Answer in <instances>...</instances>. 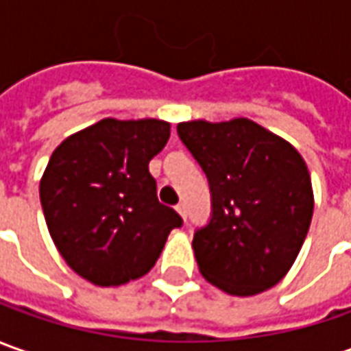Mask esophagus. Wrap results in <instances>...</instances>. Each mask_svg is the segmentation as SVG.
<instances>
[{"label":"esophagus","instance_id":"1","mask_svg":"<svg viewBox=\"0 0 351 351\" xmlns=\"http://www.w3.org/2000/svg\"><path fill=\"white\" fill-rule=\"evenodd\" d=\"M176 212H178V215L186 221V206H184V204H178V206H176Z\"/></svg>","mask_w":351,"mask_h":351}]
</instances>
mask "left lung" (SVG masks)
<instances>
[{
  "label": "left lung",
  "instance_id": "left-lung-1",
  "mask_svg": "<svg viewBox=\"0 0 351 351\" xmlns=\"http://www.w3.org/2000/svg\"><path fill=\"white\" fill-rule=\"evenodd\" d=\"M176 130L212 188V219L192 241L199 274L229 295L274 287L293 266L313 217L305 159L248 118L190 120Z\"/></svg>",
  "mask_w": 351,
  "mask_h": 351
}]
</instances>
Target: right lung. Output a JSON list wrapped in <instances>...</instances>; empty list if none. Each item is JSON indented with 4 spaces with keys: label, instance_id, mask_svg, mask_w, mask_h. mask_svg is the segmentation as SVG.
Segmentation results:
<instances>
[{
    "label": "right lung",
    "instance_id": "obj_1",
    "mask_svg": "<svg viewBox=\"0 0 351 351\" xmlns=\"http://www.w3.org/2000/svg\"><path fill=\"white\" fill-rule=\"evenodd\" d=\"M171 124L157 118L97 124L67 136L40 178L44 219L73 272L101 287L147 274L180 215L159 204L149 161Z\"/></svg>",
    "mask_w": 351,
    "mask_h": 351
}]
</instances>
